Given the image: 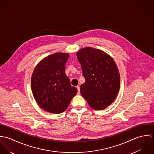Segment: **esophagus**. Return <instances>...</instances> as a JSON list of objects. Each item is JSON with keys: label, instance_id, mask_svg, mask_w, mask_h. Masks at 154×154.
<instances>
[{"label": "esophagus", "instance_id": "1", "mask_svg": "<svg viewBox=\"0 0 154 154\" xmlns=\"http://www.w3.org/2000/svg\"><path fill=\"white\" fill-rule=\"evenodd\" d=\"M76 88H77V89H78V94H80V87H79V86H77Z\"/></svg>", "mask_w": 154, "mask_h": 154}]
</instances>
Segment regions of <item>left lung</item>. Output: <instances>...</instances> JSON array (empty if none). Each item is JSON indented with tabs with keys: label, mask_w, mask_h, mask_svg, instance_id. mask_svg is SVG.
<instances>
[{
	"label": "left lung",
	"mask_w": 154,
	"mask_h": 154,
	"mask_svg": "<svg viewBox=\"0 0 154 154\" xmlns=\"http://www.w3.org/2000/svg\"><path fill=\"white\" fill-rule=\"evenodd\" d=\"M85 82L81 94L89 106L104 110L115 100L120 88V74L114 60L104 51L86 47L77 53Z\"/></svg>",
	"instance_id": "8db88e82"
}]
</instances>
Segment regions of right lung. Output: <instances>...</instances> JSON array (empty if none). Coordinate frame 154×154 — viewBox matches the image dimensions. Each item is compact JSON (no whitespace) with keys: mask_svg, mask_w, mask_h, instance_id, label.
Returning <instances> with one entry per match:
<instances>
[{"mask_svg":"<svg viewBox=\"0 0 154 154\" xmlns=\"http://www.w3.org/2000/svg\"><path fill=\"white\" fill-rule=\"evenodd\" d=\"M67 53H56L42 60L34 70L31 89L34 98L43 110L54 114L63 112L77 94L65 73Z\"/></svg>","mask_w":154,"mask_h":154,"instance_id":"right-lung-1","label":"right lung"}]
</instances>
